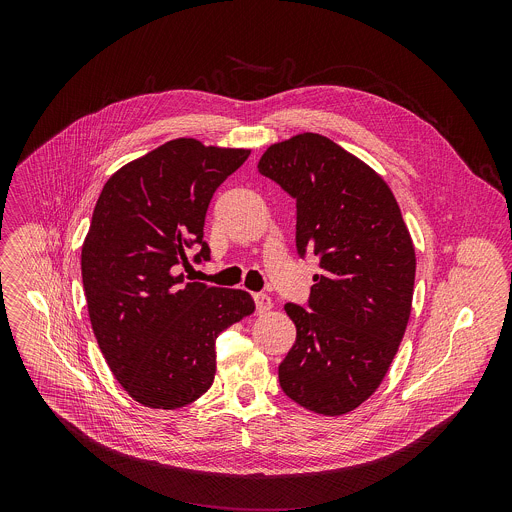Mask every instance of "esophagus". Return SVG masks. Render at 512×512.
<instances>
[{
    "mask_svg": "<svg viewBox=\"0 0 512 512\" xmlns=\"http://www.w3.org/2000/svg\"><path fill=\"white\" fill-rule=\"evenodd\" d=\"M255 304H257V312L259 314H265V312H269L273 308V302H271V298L267 294H255Z\"/></svg>",
    "mask_w": 512,
    "mask_h": 512,
    "instance_id": "obj_1",
    "label": "esophagus"
}]
</instances>
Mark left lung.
I'll return each instance as SVG.
<instances>
[{"instance_id":"1","label":"left lung","mask_w":512,"mask_h":512,"mask_svg":"<svg viewBox=\"0 0 512 512\" xmlns=\"http://www.w3.org/2000/svg\"><path fill=\"white\" fill-rule=\"evenodd\" d=\"M257 168L296 198L298 251L322 267L310 310L285 304L298 336L279 385L318 415L350 413L383 383L411 316L409 229L383 176L320 133L271 143Z\"/></svg>"}]
</instances>
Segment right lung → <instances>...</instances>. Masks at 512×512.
I'll return each instance as SVG.
<instances>
[{
  "label": "right lung",
  "mask_w": 512,
  "mask_h": 512,
  "mask_svg": "<svg viewBox=\"0 0 512 512\" xmlns=\"http://www.w3.org/2000/svg\"><path fill=\"white\" fill-rule=\"evenodd\" d=\"M194 137L166 141L103 186L81 251L95 338L127 395L152 409L202 397L216 373L218 334L255 312L243 289L186 281V249L202 241L214 190L249 158Z\"/></svg>",
  "instance_id": "1"
}]
</instances>
